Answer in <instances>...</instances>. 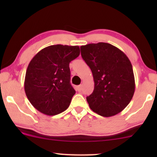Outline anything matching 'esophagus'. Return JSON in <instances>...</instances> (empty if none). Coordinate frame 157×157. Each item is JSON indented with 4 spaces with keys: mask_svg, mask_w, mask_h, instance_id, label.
Here are the masks:
<instances>
[{
    "mask_svg": "<svg viewBox=\"0 0 157 157\" xmlns=\"http://www.w3.org/2000/svg\"><path fill=\"white\" fill-rule=\"evenodd\" d=\"M76 89L78 91H81V90H82V86L81 85L78 86L76 87Z\"/></svg>",
    "mask_w": 157,
    "mask_h": 157,
    "instance_id": "34e87169",
    "label": "esophagus"
}]
</instances>
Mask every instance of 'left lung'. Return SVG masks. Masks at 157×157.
<instances>
[{
  "label": "left lung",
  "mask_w": 157,
  "mask_h": 157,
  "mask_svg": "<svg viewBox=\"0 0 157 157\" xmlns=\"http://www.w3.org/2000/svg\"><path fill=\"white\" fill-rule=\"evenodd\" d=\"M81 52L94 81V91L86 97L90 108L104 117L121 112L129 104L135 91L129 59L123 51L107 43L81 46Z\"/></svg>",
  "instance_id": "obj_1"
}]
</instances>
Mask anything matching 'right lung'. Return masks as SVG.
Returning <instances> with one entry per match:
<instances>
[{
  "label": "right lung",
  "mask_w": 157,
  "mask_h": 157,
  "mask_svg": "<svg viewBox=\"0 0 157 157\" xmlns=\"http://www.w3.org/2000/svg\"><path fill=\"white\" fill-rule=\"evenodd\" d=\"M80 54L78 46L46 47L28 66L24 89L31 104L40 112L54 116L69 106L76 93L70 83V62Z\"/></svg>",
  "instance_id": "obj_1"
}]
</instances>
